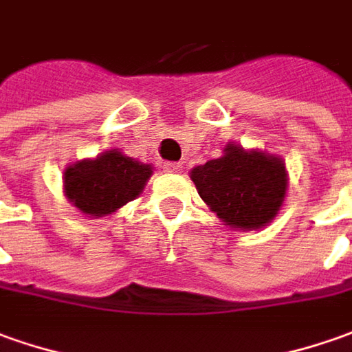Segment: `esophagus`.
I'll list each match as a JSON object with an SVG mask.
<instances>
[{"label": "esophagus", "mask_w": 352, "mask_h": 352, "mask_svg": "<svg viewBox=\"0 0 352 352\" xmlns=\"http://www.w3.org/2000/svg\"><path fill=\"white\" fill-rule=\"evenodd\" d=\"M164 171H167V173H181L183 171V164H179V162H167V164H164Z\"/></svg>", "instance_id": "1"}]
</instances>
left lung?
Instances as JSON below:
<instances>
[{
	"instance_id": "obj_1",
	"label": "left lung",
	"mask_w": 352,
	"mask_h": 352,
	"mask_svg": "<svg viewBox=\"0 0 352 352\" xmlns=\"http://www.w3.org/2000/svg\"><path fill=\"white\" fill-rule=\"evenodd\" d=\"M200 198L223 226L258 231L276 219L289 188L283 157L264 150H246L236 142L223 148V156L190 169Z\"/></svg>"
}]
</instances>
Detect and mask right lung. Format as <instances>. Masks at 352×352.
I'll use <instances>...</instances> for the list:
<instances>
[{"mask_svg":"<svg viewBox=\"0 0 352 352\" xmlns=\"http://www.w3.org/2000/svg\"><path fill=\"white\" fill-rule=\"evenodd\" d=\"M152 166L111 148L96 157H85L63 171V192L82 216L100 219L116 214L144 190Z\"/></svg>","mask_w":352,"mask_h":352,"instance_id":"obj_1","label":"right lung"}]
</instances>
